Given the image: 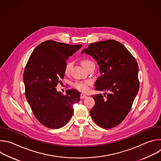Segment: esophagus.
Segmentation results:
<instances>
[{
	"label": "esophagus",
	"mask_w": 161,
	"mask_h": 161,
	"mask_svg": "<svg viewBox=\"0 0 161 161\" xmlns=\"http://www.w3.org/2000/svg\"><path fill=\"white\" fill-rule=\"evenodd\" d=\"M86 96L85 94H81V95H80V98L81 99H85V98H86Z\"/></svg>",
	"instance_id": "obj_1"
}]
</instances>
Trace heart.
Wrapping results in <instances>:
<instances>
[{
    "mask_svg": "<svg viewBox=\"0 0 161 161\" xmlns=\"http://www.w3.org/2000/svg\"><path fill=\"white\" fill-rule=\"evenodd\" d=\"M93 64L94 62L89 59H83L81 60V65L83 66V67L85 69L89 65ZM72 66H73V63L69 61L65 63L64 66V69L65 75H68L70 74ZM90 83H91V81L90 80H86L83 81H76L73 84V86L78 90L81 91V92H85L88 90V85Z\"/></svg>",
    "mask_w": 161,
    "mask_h": 161,
    "instance_id": "b5f03b06",
    "label": "heart"
}]
</instances>
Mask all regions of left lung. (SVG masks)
Listing matches in <instances>:
<instances>
[{
    "mask_svg": "<svg viewBox=\"0 0 161 161\" xmlns=\"http://www.w3.org/2000/svg\"><path fill=\"white\" fill-rule=\"evenodd\" d=\"M83 53L92 57L99 66L101 75L95 90L108 92L106 95L92 96L95 105L90 116L104 129L115 127L125 119L138 92V65L122 44L112 39L90 44Z\"/></svg>",
    "mask_w": 161,
    "mask_h": 161,
    "instance_id": "8db88e82",
    "label": "left lung"
}]
</instances>
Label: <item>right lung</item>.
<instances>
[{
  "mask_svg": "<svg viewBox=\"0 0 161 161\" xmlns=\"http://www.w3.org/2000/svg\"><path fill=\"white\" fill-rule=\"evenodd\" d=\"M81 47L48 40L39 44L29 57L24 73L25 97L35 117L45 127L64 126L73 116V104L80 100L76 90H67L63 95L55 87L65 76L66 60Z\"/></svg>",
  "mask_w": 161,
  "mask_h": 161,
  "instance_id": "add662e5",
  "label": "right lung"
}]
</instances>
